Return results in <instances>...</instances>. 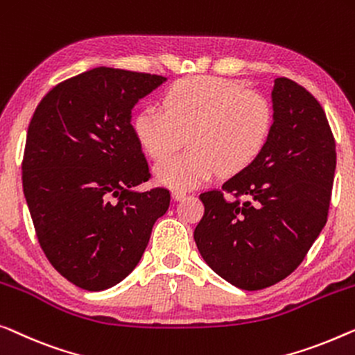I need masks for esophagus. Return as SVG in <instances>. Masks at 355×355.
<instances>
[{"mask_svg": "<svg viewBox=\"0 0 355 355\" xmlns=\"http://www.w3.org/2000/svg\"><path fill=\"white\" fill-rule=\"evenodd\" d=\"M186 190H182V189H174L173 190V198L174 200H182L184 197H186Z\"/></svg>", "mask_w": 355, "mask_h": 355, "instance_id": "esophagus-1", "label": "esophagus"}]
</instances>
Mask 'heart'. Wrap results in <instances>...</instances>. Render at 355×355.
Masks as SVG:
<instances>
[{
	"label": "heart",
	"mask_w": 355,
	"mask_h": 355,
	"mask_svg": "<svg viewBox=\"0 0 355 355\" xmlns=\"http://www.w3.org/2000/svg\"><path fill=\"white\" fill-rule=\"evenodd\" d=\"M163 109L144 107L132 128L141 147L155 160L171 155L186 136L189 150L157 166L158 181L178 189L197 186L218 169L235 174L250 166L275 125L269 97L218 76L179 81L163 96Z\"/></svg>",
	"instance_id": "b5f03b06"
}]
</instances>
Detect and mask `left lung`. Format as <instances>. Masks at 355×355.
Segmentation results:
<instances>
[{
	"instance_id": "1",
	"label": "left lung",
	"mask_w": 355,
	"mask_h": 355,
	"mask_svg": "<svg viewBox=\"0 0 355 355\" xmlns=\"http://www.w3.org/2000/svg\"><path fill=\"white\" fill-rule=\"evenodd\" d=\"M275 125L250 166L200 193L205 213L193 230L202 258L241 290H263L288 277L327 224L336 144L318 101L277 78Z\"/></svg>"
}]
</instances>
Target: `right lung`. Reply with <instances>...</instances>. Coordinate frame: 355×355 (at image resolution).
<instances>
[{
	"mask_svg": "<svg viewBox=\"0 0 355 355\" xmlns=\"http://www.w3.org/2000/svg\"><path fill=\"white\" fill-rule=\"evenodd\" d=\"M166 78L97 67L46 94L30 120L22 184L41 250L60 275L88 291L121 282L139 263L165 187L150 179L131 110Z\"/></svg>",
	"mask_w": 355,
	"mask_h": 355,
	"instance_id": "obj_1",
	"label": "right lung"
}]
</instances>
